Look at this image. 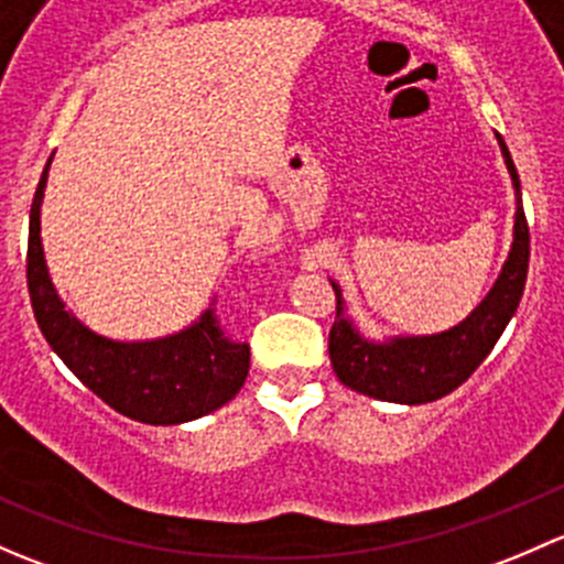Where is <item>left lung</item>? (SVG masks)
<instances>
[{"label":"left lung","mask_w":564,"mask_h":564,"mask_svg":"<svg viewBox=\"0 0 564 564\" xmlns=\"http://www.w3.org/2000/svg\"><path fill=\"white\" fill-rule=\"evenodd\" d=\"M497 143L516 189L513 243L495 288L462 323L443 334L388 336L382 341L367 339L352 317L345 315L341 288L330 280L336 293V321L328 334V356L336 377L352 391L397 404H426L448 397L484 364L502 336L505 325L519 310L530 269V228L521 206L519 173L499 132Z\"/></svg>","instance_id":"1"}]
</instances>
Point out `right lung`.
I'll return each instance as SVG.
<instances>
[{"instance_id":"right-lung-1","label":"right lung","mask_w":564,"mask_h":564,"mask_svg":"<svg viewBox=\"0 0 564 564\" xmlns=\"http://www.w3.org/2000/svg\"><path fill=\"white\" fill-rule=\"evenodd\" d=\"M51 160L29 212L26 252L29 299L51 350L108 408L132 421L176 426L228 404L249 375V345L225 334L214 301L187 328L141 341L108 339L67 310L51 282L40 239V206Z\"/></svg>"}]
</instances>
